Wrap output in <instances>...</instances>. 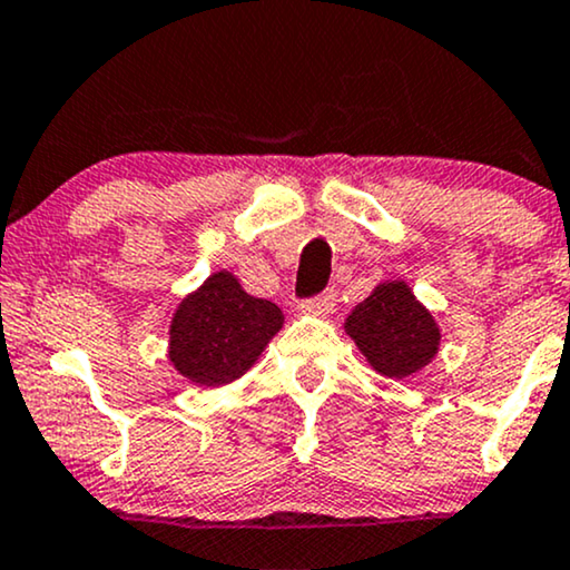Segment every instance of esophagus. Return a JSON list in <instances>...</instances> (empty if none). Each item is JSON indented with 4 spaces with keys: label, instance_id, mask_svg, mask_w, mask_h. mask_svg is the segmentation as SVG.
Instances as JSON below:
<instances>
[{
    "label": "esophagus",
    "instance_id": "obj_1",
    "mask_svg": "<svg viewBox=\"0 0 570 570\" xmlns=\"http://www.w3.org/2000/svg\"><path fill=\"white\" fill-rule=\"evenodd\" d=\"M334 305H337V292L326 289L324 294H321V297L307 299V303L303 305V311L315 315V318H326V315L334 313Z\"/></svg>",
    "mask_w": 570,
    "mask_h": 570
}]
</instances>
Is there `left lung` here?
Wrapping results in <instances>:
<instances>
[{
  "label": "left lung",
  "mask_w": 570,
  "mask_h": 570,
  "mask_svg": "<svg viewBox=\"0 0 570 570\" xmlns=\"http://www.w3.org/2000/svg\"><path fill=\"white\" fill-rule=\"evenodd\" d=\"M345 334L355 342L376 374L409 380L435 361L441 326L403 278L382 281L345 318Z\"/></svg>",
  "instance_id": "8db88e82"
}]
</instances>
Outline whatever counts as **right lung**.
<instances>
[{
  "mask_svg": "<svg viewBox=\"0 0 570 570\" xmlns=\"http://www.w3.org/2000/svg\"><path fill=\"white\" fill-rule=\"evenodd\" d=\"M281 326L276 303L252 297L230 271H217L177 305L167 358L198 387L230 385L255 366Z\"/></svg>",
  "mask_w": 570,
  "mask_h": 570,
  "instance_id": "obj_1",
  "label": "right lung"
}]
</instances>
